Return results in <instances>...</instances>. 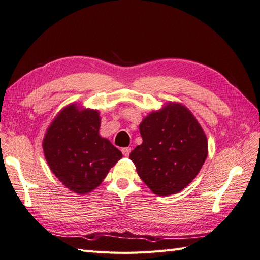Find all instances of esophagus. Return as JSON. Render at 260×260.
Returning <instances> with one entry per match:
<instances>
[{
    "mask_svg": "<svg viewBox=\"0 0 260 260\" xmlns=\"http://www.w3.org/2000/svg\"><path fill=\"white\" fill-rule=\"evenodd\" d=\"M121 152H122L123 156H125V157H128V156L130 155V152H131V148H130V147H123V148H121Z\"/></svg>",
    "mask_w": 260,
    "mask_h": 260,
    "instance_id": "esophagus-1",
    "label": "esophagus"
}]
</instances>
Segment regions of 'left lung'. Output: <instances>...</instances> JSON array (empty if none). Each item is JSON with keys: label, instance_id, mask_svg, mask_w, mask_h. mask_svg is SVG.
<instances>
[{"label": "left lung", "instance_id": "1", "mask_svg": "<svg viewBox=\"0 0 260 260\" xmlns=\"http://www.w3.org/2000/svg\"><path fill=\"white\" fill-rule=\"evenodd\" d=\"M143 139L130 153L139 177L159 196L182 191L198 176L208 154L205 132L193 114L170 102L140 123Z\"/></svg>", "mask_w": 260, "mask_h": 260}]
</instances>
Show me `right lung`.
<instances>
[{"instance_id":"right-lung-1","label":"right lung","mask_w":260,"mask_h":260,"mask_svg":"<svg viewBox=\"0 0 260 260\" xmlns=\"http://www.w3.org/2000/svg\"><path fill=\"white\" fill-rule=\"evenodd\" d=\"M100 113L77 104L62 108L43 139L50 169L60 182L77 194L90 193L103 182L122 154L99 133Z\"/></svg>"}]
</instances>
